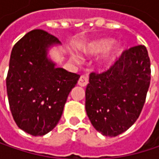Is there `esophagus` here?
<instances>
[{
  "label": "esophagus",
  "instance_id": "1",
  "mask_svg": "<svg viewBox=\"0 0 159 159\" xmlns=\"http://www.w3.org/2000/svg\"><path fill=\"white\" fill-rule=\"evenodd\" d=\"M88 84V76L86 75H81L78 80V84L80 86H86Z\"/></svg>",
  "mask_w": 159,
  "mask_h": 159
}]
</instances>
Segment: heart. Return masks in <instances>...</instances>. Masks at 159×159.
<instances>
[{
	"mask_svg": "<svg viewBox=\"0 0 159 159\" xmlns=\"http://www.w3.org/2000/svg\"><path fill=\"white\" fill-rule=\"evenodd\" d=\"M113 43L114 40L111 39H99L84 44V46L81 47V50L84 54L89 56H96L104 52V53L100 56L98 60V64L101 67H106L109 66L116 60L119 53L120 52V46L118 44L113 45ZM71 57L72 60L76 63H80L82 61L76 53H72Z\"/></svg>",
	"mask_w": 159,
	"mask_h": 159,
	"instance_id": "1",
	"label": "heart"
}]
</instances>
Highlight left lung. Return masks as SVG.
I'll return each instance as SVG.
<instances>
[{"mask_svg": "<svg viewBox=\"0 0 159 159\" xmlns=\"http://www.w3.org/2000/svg\"><path fill=\"white\" fill-rule=\"evenodd\" d=\"M150 79V59L143 45L123 51L107 72L90 74L85 111L94 128L111 137L127 131L142 111Z\"/></svg>", "mask_w": 159, "mask_h": 159, "instance_id": "left-lung-1", "label": "left lung"}]
</instances>
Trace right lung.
<instances>
[{"instance_id":"add662e5","label":"right lung","mask_w":159,"mask_h":159,"mask_svg":"<svg viewBox=\"0 0 159 159\" xmlns=\"http://www.w3.org/2000/svg\"><path fill=\"white\" fill-rule=\"evenodd\" d=\"M61 41L36 29L25 34L12 49L6 78L10 110L17 126L33 136H42L58 124L67 98L80 75L70 73L48 57Z\"/></svg>"}]
</instances>
